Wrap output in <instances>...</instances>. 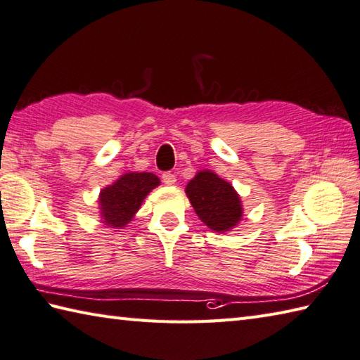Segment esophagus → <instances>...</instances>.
<instances>
[{"label": "esophagus", "instance_id": "1", "mask_svg": "<svg viewBox=\"0 0 360 360\" xmlns=\"http://www.w3.org/2000/svg\"><path fill=\"white\" fill-rule=\"evenodd\" d=\"M161 179H163V183L167 186H174L175 181H177V180H175V175L171 174V172H165L163 177H161Z\"/></svg>", "mask_w": 360, "mask_h": 360}]
</instances>
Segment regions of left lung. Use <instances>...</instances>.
<instances>
[{
    "instance_id": "8db88e82",
    "label": "left lung",
    "mask_w": 360,
    "mask_h": 360,
    "mask_svg": "<svg viewBox=\"0 0 360 360\" xmlns=\"http://www.w3.org/2000/svg\"><path fill=\"white\" fill-rule=\"evenodd\" d=\"M200 221L216 233L231 231L244 216L242 200L230 181L210 169L199 171L185 188Z\"/></svg>"
}]
</instances>
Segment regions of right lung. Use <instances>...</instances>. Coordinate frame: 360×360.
Here are the masks:
<instances>
[{"instance_id":"add662e5","label":"right lung","mask_w":360,"mask_h":360,"mask_svg":"<svg viewBox=\"0 0 360 360\" xmlns=\"http://www.w3.org/2000/svg\"><path fill=\"white\" fill-rule=\"evenodd\" d=\"M160 185L152 172H126L112 185L101 189L98 197L101 222L110 229L121 230L134 221L143 200Z\"/></svg>"}]
</instances>
